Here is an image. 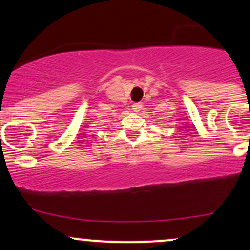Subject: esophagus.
<instances>
[{
    "instance_id": "1",
    "label": "esophagus",
    "mask_w": 250,
    "mask_h": 250,
    "mask_svg": "<svg viewBox=\"0 0 250 250\" xmlns=\"http://www.w3.org/2000/svg\"><path fill=\"white\" fill-rule=\"evenodd\" d=\"M141 107H143V103H133L132 104V110L134 111V112H139L141 110Z\"/></svg>"
}]
</instances>
